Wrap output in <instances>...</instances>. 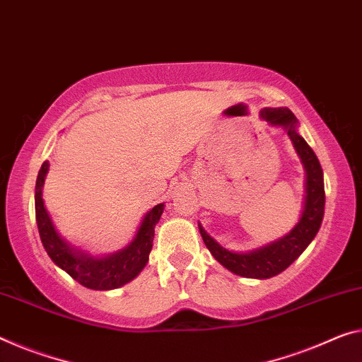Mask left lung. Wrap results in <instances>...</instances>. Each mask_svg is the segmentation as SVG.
<instances>
[{
  "instance_id": "obj_1",
  "label": "left lung",
  "mask_w": 362,
  "mask_h": 362,
  "mask_svg": "<svg viewBox=\"0 0 362 362\" xmlns=\"http://www.w3.org/2000/svg\"><path fill=\"white\" fill-rule=\"evenodd\" d=\"M260 118L272 126H280L291 139L298 157L305 170V197L301 218L296 226L276 241L251 252H233L220 246L199 223V231L205 246L218 262L233 274L246 278H270L288 269L315 238L322 225L325 209L324 171L314 150L299 136L298 119L288 108H264Z\"/></svg>"
}]
</instances>
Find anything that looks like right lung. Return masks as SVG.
<instances>
[{
  "label": "right lung",
  "instance_id": "add662e5",
  "mask_svg": "<svg viewBox=\"0 0 362 362\" xmlns=\"http://www.w3.org/2000/svg\"><path fill=\"white\" fill-rule=\"evenodd\" d=\"M48 168L49 163L43 162L37 176L35 218L42 244L49 259L76 281H79L82 286L90 288V290H115V288H119L134 280L148 262L155 225L158 223L160 216L163 214L165 204H158L152 210H148L129 246L115 254L105 255V257H95V255L74 247L64 238H61L52 218H49L42 197V189Z\"/></svg>",
  "mask_w": 362,
  "mask_h": 362
}]
</instances>
